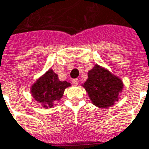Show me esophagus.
Segmentation results:
<instances>
[{"mask_svg":"<svg viewBox=\"0 0 149 149\" xmlns=\"http://www.w3.org/2000/svg\"><path fill=\"white\" fill-rule=\"evenodd\" d=\"M78 82H79V80L77 79V78L72 80V83H73L74 85H77L78 84Z\"/></svg>","mask_w":149,"mask_h":149,"instance_id":"obj_1","label":"esophagus"}]
</instances>
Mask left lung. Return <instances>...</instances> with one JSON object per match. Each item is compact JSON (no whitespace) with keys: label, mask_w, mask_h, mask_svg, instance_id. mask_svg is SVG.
Wrapping results in <instances>:
<instances>
[{"label":"left lung","mask_w":149,"mask_h":149,"mask_svg":"<svg viewBox=\"0 0 149 149\" xmlns=\"http://www.w3.org/2000/svg\"><path fill=\"white\" fill-rule=\"evenodd\" d=\"M87 76L81 86L86 91L91 103L102 109L115 105L124 88L121 78L99 64L89 70Z\"/></svg>","instance_id":"obj_1"}]
</instances>
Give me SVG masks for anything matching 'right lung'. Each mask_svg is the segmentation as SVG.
<instances>
[{
  "instance_id": "obj_1",
  "label": "right lung",
  "mask_w": 149,
  "mask_h": 149,
  "mask_svg": "<svg viewBox=\"0 0 149 149\" xmlns=\"http://www.w3.org/2000/svg\"><path fill=\"white\" fill-rule=\"evenodd\" d=\"M69 86L71 83L67 81H60L58 74L49 68L31 85L30 93L44 109H49L62 99L65 89Z\"/></svg>"
}]
</instances>
